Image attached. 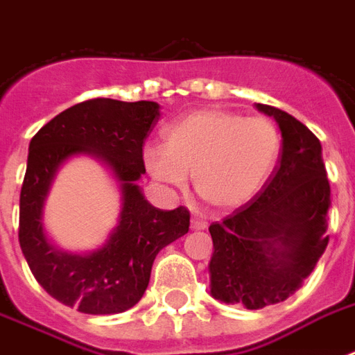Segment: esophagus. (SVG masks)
I'll return each mask as SVG.
<instances>
[{
  "instance_id": "esophagus-1",
  "label": "esophagus",
  "mask_w": 355,
  "mask_h": 355,
  "mask_svg": "<svg viewBox=\"0 0 355 355\" xmlns=\"http://www.w3.org/2000/svg\"><path fill=\"white\" fill-rule=\"evenodd\" d=\"M208 227V223L205 219H199V217H191V230H205Z\"/></svg>"
}]
</instances>
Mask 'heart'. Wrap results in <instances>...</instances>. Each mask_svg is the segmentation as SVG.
<instances>
[{
    "mask_svg": "<svg viewBox=\"0 0 355 355\" xmlns=\"http://www.w3.org/2000/svg\"><path fill=\"white\" fill-rule=\"evenodd\" d=\"M280 153L282 132L270 118L199 110L167 128L164 147H147L144 162L150 177L175 188L189 173L200 199L230 210L263 188Z\"/></svg>",
    "mask_w": 355,
    "mask_h": 355,
    "instance_id": "1",
    "label": "heart"
}]
</instances>
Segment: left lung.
Listing matches in <instances>:
<instances>
[{
    "instance_id": "obj_1",
    "label": "left lung",
    "mask_w": 355,
    "mask_h": 355,
    "mask_svg": "<svg viewBox=\"0 0 355 355\" xmlns=\"http://www.w3.org/2000/svg\"><path fill=\"white\" fill-rule=\"evenodd\" d=\"M258 110L280 127V164L254 199L210 225L211 295L247 309L284 302L302 286L328 245L330 210L319 138L280 108Z\"/></svg>"
}]
</instances>
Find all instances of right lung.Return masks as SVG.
Here are the masks:
<instances>
[{
  "mask_svg": "<svg viewBox=\"0 0 355 355\" xmlns=\"http://www.w3.org/2000/svg\"><path fill=\"white\" fill-rule=\"evenodd\" d=\"M158 108L153 101L97 97L55 116L31 139L19 193V247L36 282L80 313L114 315L136 306L149 286L156 254L189 230L184 206L158 210L136 184L145 173L144 144L160 118ZM77 152L107 161L123 193L120 225L105 248L86 257L53 248L41 225L49 184L58 166Z\"/></svg>",
  "mask_w": 355,
  "mask_h": 355,
  "instance_id": "right-lung-1",
  "label": "right lung"
}]
</instances>
